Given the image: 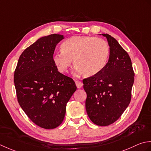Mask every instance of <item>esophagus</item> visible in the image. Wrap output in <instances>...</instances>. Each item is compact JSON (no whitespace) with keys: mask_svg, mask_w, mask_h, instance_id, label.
Listing matches in <instances>:
<instances>
[{"mask_svg":"<svg viewBox=\"0 0 151 151\" xmlns=\"http://www.w3.org/2000/svg\"><path fill=\"white\" fill-rule=\"evenodd\" d=\"M76 85L77 86V87H78V88H81L83 87V83L81 81H79V80H76Z\"/></svg>","mask_w":151,"mask_h":151,"instance_id":"1","label":"esophagus"}]
</instances>
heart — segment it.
<instances>
[{"label": "heart", "mask_w": 151, "mask_h": 151, "mask_svg": "<svg viewBox=\"0 0 151 151\" xmlns=\"http://www.w3.org/2000/svg\"><path fill=\"white\" fill-rule=\"evenodd\" d=\"M62 51L55 53L53 61L58 71L67 72L73 64L76 73L93 76L105 67L109 55V47L104 39L93 36H73L61 45Z\"/></svg>", "instance_id": "obj_1"}]
</instances>
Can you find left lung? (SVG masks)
<instances>
[{"label":"left lung","mask_w":151,"mask_h":151,"mask_svg":"<svg viewBox=\"0 0 151 151\" xmlns=\"http://www.w3.org/2000/svg\"><path fill=\"white\" fill-rule=\"evenodd\" d=\"M108 62L100 72L83 80L87 93L85 107L94 124L108 126L117 120L130 102L134 72L128 53L107 34Z\"/></svg>","instance_id":"8db88e82"}]
</instances>
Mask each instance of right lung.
<instances>
[{
	"mask_svg": "<svg viewBox=\"0 0 151 151\" xmlns=\"http://www.w3.org/2000/svg\"><path fill=\"white\" fill-rule=\"evenodd\" d=\"M63 35L42 37L21 53L14 72L17 101L38 127L53 129L63 122L66 104L77 87L73 80L58 71L53 61Z\"/></svg>",
	"mask_w": 151,
	"mask_h": 151,
	"instance_id": "obj_1",
	"label": "right lung"
}]
</instances>
